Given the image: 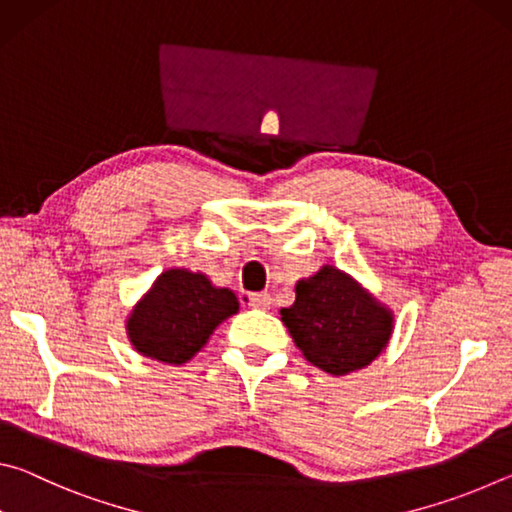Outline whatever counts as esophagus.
<instances>
[{"mask_svg":"<svg viewBox=\"0 0 512 512\" xmlns=\"http://www.w3.org/2000/svg\"><path fill=\"white\" fill-rule=\"evenodd\" d=\"M271 305H273V298H271V293H266V291H262V293H248V307H253V309H271Z\"/></svg>","mask_w":512,"mask_h":512,"instance_id":"1","label":"esophagus"}]
</instances>
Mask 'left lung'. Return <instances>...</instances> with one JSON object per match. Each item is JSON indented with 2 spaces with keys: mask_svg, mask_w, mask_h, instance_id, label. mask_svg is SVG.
<instances>
[{
  "mask_svg": "<svg viewBox=\"0 0 512 512\" xmlns=\"http://www.w3.org/2000/svg\"><path fill=\"white\" fill-rule=\"evenodd\" d=\"M280 318L302 357L334 377L368 368L395 329L393 309L332 264L296 282V302Z\"/></svg>",
  "mask_w": 512,
  "mask_h": 512,
  "instance_id": "8db88e82",
  "label": "left lung"
}]
</instances>
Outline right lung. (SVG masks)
<instances>
[{
	"label": "right lung",
	"mask_w": 512,
	"mask_h": 512,
	"mask_svg": "<svg viewBox=\"0 0 512 512\" xmlns=\"http://www.w3.org/2000/svg\"><path fill=\"white\" fill-rule=\"evenodd\" d=\"M239 314L232 289L216 287L201 271L167 268L135 302L126 339L142 357L183 366L201 352L223 320Z\"/></svg>",
	"instance_id": "1"
}]
</instances>
